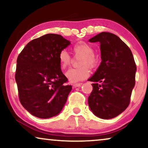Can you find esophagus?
Wrapping results in <instances>:
<instances>
[{
	"label": "esophagus",
	"instance_id": "34e87169",
	"mask_svg": "<svg viewBox=\"0 0 148 148\" xmlns=\"http://www.w3.org/2000/svg\"><path fill=\"white\" fill-rule=\"evenodd\" d=\"M82 85V83H79V84H74L73 85V88H77V87H80Z\"/></svg>",
	"mask_w": 148,
	"mask_h": 148
}]
</instances>
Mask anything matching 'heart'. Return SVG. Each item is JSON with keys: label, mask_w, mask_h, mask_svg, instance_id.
Instances as JSON below:
<instances>
[{"label": "heart", "mask_w": 148, "mask_h": 148, "mask_svg": "<svg viewBox=\"0 0 148 148\" xmlns=\"http://www.w3.org/2000/svg\"><path fill=\"white\" fill-rule=\"evenodd\" d=\"M72 52L75 56H81L78 61L79 67L70 69L66 72V78L71 83H77L84 80L90 75V69L96 68L99 63V57L94 53L92 46L86 42H78L73 46ZM58 62L62 69L70 65L71 58L68 52L62 50L58 54Z\"/></svg>", "instance_id": "heart-1"}]
</instances>
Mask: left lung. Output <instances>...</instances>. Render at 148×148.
<instances>
[{
	"label": "left lung",
	"mask_w": 148,
	"mask_h": 148,
	"mask_svg": "<svg viewBox=\"0 0 148 148\" xmlns=\"http://www.w3.org/2000/svg\"><path fill=\"white\" fill-rule=\"evenodd\" d=\"M89 41L100 42L102 60L88 79L94 82L89 106L99 118H114L130 104L137 70L134 58L128 46L112 33L102 32Z\"/></svg>",
	"instance_id": "1"
}]
</instances>
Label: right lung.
I'll return each mask as SVG.
<instances>
[{
  "label": "right lung",
  "instance_id": "1",
  "mask_svg": "<svg viewBox=\"0 0 148 148\" xmlns=\"http://www.w3.org/2000/svg\"><path fill=\"white\" fill-rule=\"evenodd\" d=\"M70 42L48 34L30 41L17 59L15 81L19 101L34 116L48 119L59 114L72 86L65 85L58 54Z\"/></svg>",
  "mask_w": 148,
  "mask_h": 148
}]
</instances>
